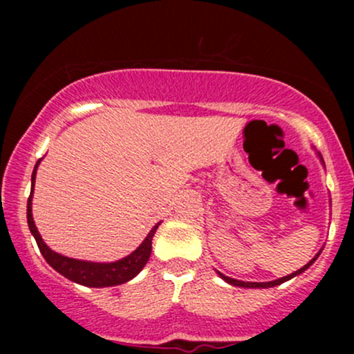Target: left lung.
Instances as JSON below:
<instances>
[{
  "instance_id": "obj_1",
  "label": "left lung",
  "mask_w": 354,
  "mask_h": 354,
  "mask_svg": "<svg viewBox=\"0 0 354 354\" xmlns=\"http://www.w3.org/2000/svg\"><path fill=\"white\" fill-rule=\"evenodd\" d=\"M321 158V156H319ZM321 161H323V158H321ZM324 165V163H323ZM321 253V251H319ZM319 253L315 256V258L311 259L310 263H308V265H304L301 270H298V271H295V273H291V274H288V276H283V278H279V279H274V281H266V283H251V281H239V279H233V278H230V276H225L223 273H219L218 271V274L221 276L223 279H225L226 283H230V284H233V286H241V288H273V286H278V284H281V283H284V281H288V279H291V278H295V276H298V274H301L303 271H306L308 268H310L313 263L316 261V258H318L319 256Z\"/></svg>"
}]
</instances>
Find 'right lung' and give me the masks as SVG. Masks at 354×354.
<instances>
[{
	"label": "right lung",
	"instance_id": "right-lung-1",
	"mask_svg": "<svg viewBox=\"0 0 354 354\" xmlns=\"http://www.w3.org/2000/svg\"><path fill=\"white\" fill-rule=\"evenodd\" d=\"M39 161H36L33 174H31V193H30V198H28L26 218H28V226H30L31 234H33L36 243H38L39 251H41L43 258L46 259L48 265H50L53 270L58 271L59 274H63L64 278L70 279V281H75L89 288L116 286V284H123L126 281H129V279L135 278V276L143 270L146 263H148L149 254H151L153 236L154 233H156L158 226L161 225V221L153 226V230L149 231L148 236L145 238V241L141 243V245L138 246L131 254H128L123 259H118V261L93 263V261H83V259H73V258H68V256L56 253V251H53L51 248L43 241L41 234H39L38 228L35 226L33 213H31L36 168H38Z\"/></svg>",
	"mask_w": 354,
	"mask_h": 354
}]
</instances>
